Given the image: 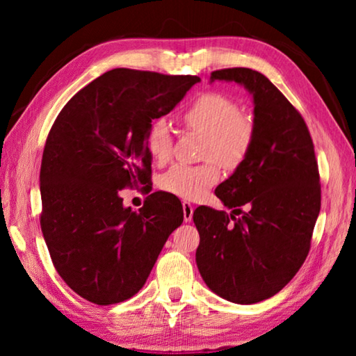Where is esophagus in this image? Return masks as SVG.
<instances>
[{
	"instance_id": "1",
	"label": "esophagus",
	"mask_w": 356,
	"mask_h": 356,
	"mask_svg": "<svg viewBox=\"0 0 356 356\" xmlns=\"http://www.w3.org/2000/svg\"><path fill=\"white\" fill-rule=\"evenodd\" d=\"M182 206H184V220L188 222L193 218V206H191V202H188V201H184Z\"/></svg>"
}]
</instances>
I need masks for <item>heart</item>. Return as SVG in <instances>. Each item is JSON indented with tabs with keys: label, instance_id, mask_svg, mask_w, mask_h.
<instances>
[{
	"label": "heart",
	"instance_id": "1",
	"mask_svg": "<svg viewBox=\"0 0 356 356\" xmlns=\"http://www.w3.org/2000/svg\"><path fill=\"white\" fill-rule=\"evenodd\" d=\"M188 130L204 135L201 165H174L160 180L161 188L185 200L202 196L220 177V166L234 170L248 156L254 144L256 124L250 114L242 113L234 99L221 92H204L182 113ZM146 149L155 163L171 159L172 136L165 119H155L146 134Z\"/></svg>",
	"mask_w": 356,
	"mask_h": 356
}]
</instances>
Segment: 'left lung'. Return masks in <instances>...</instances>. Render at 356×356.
<instances>
[{
    "mask_svg": "<svg viewBox=\"0 0 356 356\" xmlns=\"http://www.w3.org/2000/svg\"><path fill=\"white\" fill-rule=\"evenodd\" d=\"M210 80L248 89L256 138L243 163L215 190L232 213L206 206L193 213L200 232L196 264L210 291L252 305L278 293L308 256L321 212V176L308 125L267 76L232 67L212 72ZM238 211L243 216L236 219Z\"/></svg>",
    "mask_w": 356,
    "mask_h": 356,
    "instance_id": "8db88e82",
    "label": "left lung"
}]
</instances>
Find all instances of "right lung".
<instances>
[{"label":"right lung","mask_w":356,"mask_h":356,"mask_svg":"<svg viewBox=\"0 0 356 356\" xmlns=\"http://www.w3.org/2000/svg\"><path fill=\"white\" fill-rule=\"evenodd\" d=\"M200 81L113 69L58 114L42 155L40 227L56 272L84 300L106 306L134 297L182 225L176 196L155 191L136 212L122 206L119 190L147 186L149 125Z\"/></svg>","instance_id":"add662e5"}]
</instances>
